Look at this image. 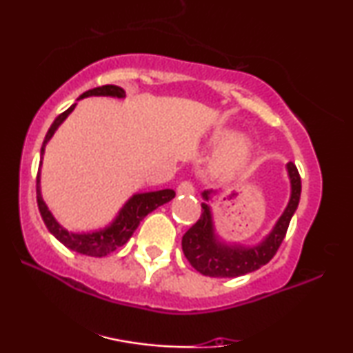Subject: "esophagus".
Segmentation results:
<instances>
[{
	"mask_svg": "<svg viewBox=\"0 0 353 353\" xmlns=\"http://www.w3.org/2000/svg\"><path fill=\"white\" fill-rule=\"evenodd\" d=\"M176 191H178V194H181V196H191V194H194L196 188L191 181H183L178 185Z\"/></svg>",
	"mask_w": 353,
	"mask_h": 353,
	"instance_id": "34e87169",
	"label": "esophagus"
}]
</instances>
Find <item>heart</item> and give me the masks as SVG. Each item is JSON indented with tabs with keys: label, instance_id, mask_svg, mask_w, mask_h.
Returning a JSON list of instances; mask_svg holds the SVG:
<instances>
[{
	"label": "heart",
	"instance_id": "1",
	"mask_svg": "<svg viewBox=\"0 0 353 353\" xmlns=\"http://www.w3.org/2000/svg\"><path fill=\"white\" fill-rule=\"evenodd\" d=\"M210 146L219 152L212 163V172L216 176L228 178L243 168L252 156L250 144L233 130H220L210 139Z\"/></svg>",
	"mask_w": 353,
	"mask_h": 353
}]
</instances>
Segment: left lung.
Instances as JSON below:
<instances>
[{
  "label": "left lung",
  "instance_id": "obj_1",
  "mask_svg": "<svg viewBox=\"0 0 353 353\" xmlns=\"http://www.w3.org/2000/svg\"><path fill=\"white\" fill-rule=\"evenodd\" d=\"M286 168L291 181V196L286 209L276 220L272 231L255 245L225 243L216 234L214 215L209 204L212 194H215L216 191L207 190L202 192L204 202L201 204V219L186 231L181 239L185 257L197 272L212 278H236L255 272L273 259L286 236L288 226L301 201L302 185L297 168L292 162H289Z\"/></svg>",
  "mask_w": 353,
  "mask_h": 353
}]
</instances>
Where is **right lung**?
<instances>
[{
	"mask_svg": "<svg viewBox=\"0 0 353 353\" xmlns=\"http://www.w3.org/2000/svg\"><path fill=\"white\" fill-rule=\"evenodd\" d=\"M90 96H110V98H125L123 88L115 85H104L98 86V88L85 91L79 99L90 98ZM75 104H72L65 112H62L59 117H56L54 122L48 130L45 141H43L41 152H40V168H38L37 175V202L38 209H40L41 219L45 221L46 228L50 230V233L54 236L57 241H61L65 248H69L74 252L91 255V257H104L110 252H114L115 249H119L120 245H123L127 241L132 238L134 230L138 228V225L141 223V220L148 214H151L152 210H156L157 207H161L167 202H170L175 197V191L173 190H161V191H149V192H137L130 199L125 202L122 209L119 210V214L115 219L110 221L104 228L94 230V231H83V233H75V231H69L62 226L59 221L54 219V215L51 214V210L48 209L46 202L43 201L41 196V163L43 156H45L46 144L50 143L52 134L56 133V130L61 127V123L69 117L72 110L75 109Z\"/></svg>",
	"mask_w": 353,
	"mask_h": 353,
	"instance_id": "add662e5",
	"label": "right lung"
}]
</instances>
